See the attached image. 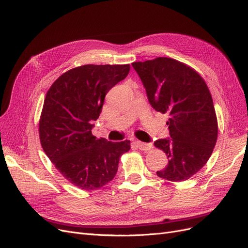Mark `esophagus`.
<instances>
[{
	"label": "esophagus",
	"instance_id": "34e87169",
	"mask_svg": "<svg viewBox=\"0 0 248 248\" xmlns=\"http://www.w3.org/2000/svg\"><path fill=\"white\" fill-rule=\"evenodd\" d=\"M135 144L137 145V147L140 150L145 151V152H147V151H150L151 149L153 148V145L150 144V143H143V142H140V141H136Z\"/></svg>",
	"mask_w": 248,
	"mask_h": 248
}]
</instances>
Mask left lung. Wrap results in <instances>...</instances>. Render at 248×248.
Here are the masks:
<instances>
[{"label":"left lung","mask_w":248,"mask_h":248,"mask_svg":"<svg viewBox=\"0 0 248 248\" xmlns=\"http://www.w3.org/2000/svg\"><path fill=\"white\" fill-rule=\"evenodd\" d=\"M153 108L168 113L171 139L154 143L168 158L157 175L169 181L189 179L211 157L218 138V121L212 95L201 75L171 58L133 62Z\"/></svg>","instance_id":"1"}]
</instances>
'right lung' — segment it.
<instances>
[{
    "label": "right lung",
    "instance_id": "1",
    "mask_svg": "<svg viewBox=\"0 0 248 248\" xmlns=\"http://www.w3.org/2000/svg\"><path fill=\"white\" fill-rule=\"evenodd\" d=\"M130 64H84L52 83L39 118L42 149L60 173L84 190L98 189L113 179L128 140L109 142L92 135L105 95L124 80Z\"/></svg>",
    "mask_w": 248,
    "mask_h": 248
}]
</instances>
